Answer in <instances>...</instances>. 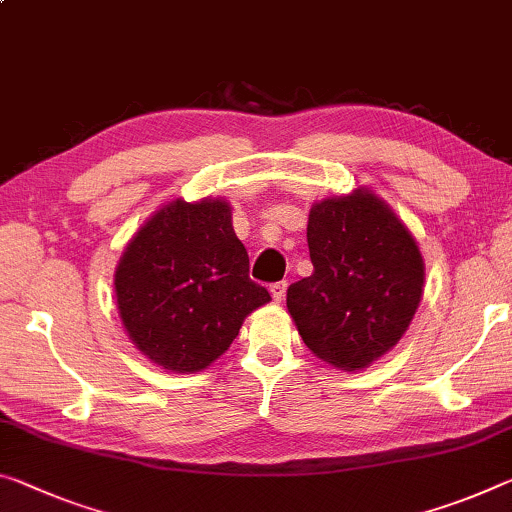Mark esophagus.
I'll use <instances>...</instances> for the list:
<instances>
[{
  "instance_id": "obj_1",
  "label": "esophagus",
  "mask_w": 512,
  "mask_h": 512,
  "mask_svg": "<svg viewBox=\"0 0 512 512\" xmlns=\"http://www.w3.org/2000/svg\"><path fill=\"white\" fill-rule=\"evenodd\" d=\"M269 289L275 303H282V298H285V291H287V282H273Z\"/></svg>"
}]
</instances>
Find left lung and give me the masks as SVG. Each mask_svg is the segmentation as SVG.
I'll return each instance as SVG.
<instances>
[{
    "mask_svg": "<svg viewBox=\"0 0 512 512\" xmlns=\"http://www.w3.org/2000/svg\"><path fill=\"white\" fill-rule=\"evenodd\" d=\"M314 271L287 289V310L323 362L360 371L399 344L424 294L408 227L369 189L316 202L307 221Z\"/></svg>",
    "mask_w": 512,
    "mask_h": 512,
    "instance_id": "left-lung-1",
    "label": "left lung"
}]
</instances>
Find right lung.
Returning <instances> with one entry per match:
<instances>
[{
  "label": "right lung",
  "instance_id": "obj_1",
  "mask_svg": "<svg viewBox=\"0 0 512 512\" xmlns=\"http://www.w3.org/2000/svg\"><path fill=\"white\" fill-rule=\"evenodd\" d=\"M113 289L134 346L177 373L207 369L243 319L271 300L250 280L232 207L221 198H177L154 212L127 243Z\"/></svg>",
  "mask_w": 512,
  "mask_h": 512
}]
</instances>
